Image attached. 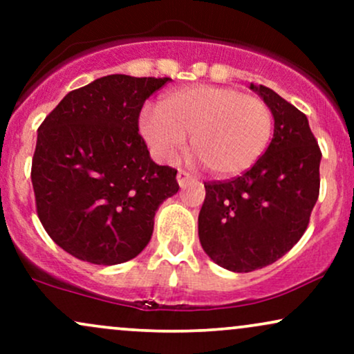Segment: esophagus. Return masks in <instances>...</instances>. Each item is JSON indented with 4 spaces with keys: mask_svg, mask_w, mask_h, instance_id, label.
I'll return each mask as SVG.
<instances>
[{
    "mask_svg": "<svg viewBox=\"0 0 354 354\" xmlns=\"http://www.w3.org/2000/svg\"><path fill=\"white\" fill-rule=\"evenodd\" d=\"M191 181H194V178L189 173L183 171V169L178 171V185H180V188H186Z\"/></svg>",
    "mask_w": 354,
    "mask_h": 354,
    "instance_id": "1",
    "label": "esophagus"
}]
</instances>
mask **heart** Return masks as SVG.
<instances>
[{"instance_id": "1", "label": "heart", "mask_w": 354, "mask_h": 354, "mask_svg": "<svg viewBox=\"0 0 354 354\" xmlns=\"http://www.w3.org/2000/svg\"><path fill=\"white\" fill-rule=\"evenodd\" d=\"M140 131L151 153L173 163L191 146L216 176H236L261 158L273 135V113L263 100L234 88L198 84L178 89L146 109Z\"/></svg>"}]
</instances>
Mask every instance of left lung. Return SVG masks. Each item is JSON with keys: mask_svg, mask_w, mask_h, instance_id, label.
I'll list each match as a JSON object with an SVG mask.
<instances>
[{"mask_svg": "<svg viewBox=\"0 0 354 354\" xmlns=\"http://www.w3.org/2000/svg\"><path fill=\"white\" fill-rule=\"evenodd\" d=\"M250 88L271 108L273 140L241 176L205 183L198 216L205 253L234 273L259 270L286 254L306 231L319 194L321 151L306 115L273 89Z\"/></svg>", "mask_w": 354, "mask_h": 354, "instance_id": "8db88e82", "label": "left lung"}]
</instances>
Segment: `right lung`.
<instances>
[{
  "label": "right lung",
  "instance_id": "1",
  "mask_svg": "<svg viewBox=\"0 0 354 354\" xmlns=\"http://www.w3.org/2000/svg\"><path fill=\"white\" fill-rule=\"evenodd\" d=\"M168 81L103 76L68 93L38 128V218L81 261L111 266L140 254L156 209L180 189L176 169L154 163L138 133L145 101Z\"/></svg>",
  "mask_w": 354,
  "mask_h": 354
}]
</instances>
